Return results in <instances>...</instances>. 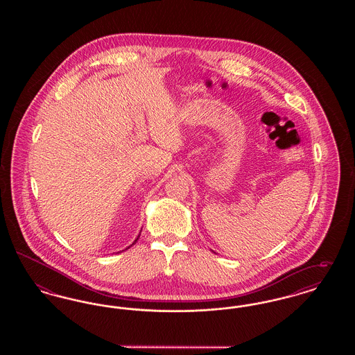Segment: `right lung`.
<instances>
[{"label": "right lung", "mask_w": 355, "mask_h": 355, "mask_svg": "<svg viewBox=\"0 0 355 355\" xmlns=\"http://www.w3.org/2000/svg\"><path fill=\"white\" fill-rule=\"evenodd\" d=\"M137 239H138V238H137ZM137 239H135V242H137ZM135 243H133V245H135ZM129 248H130V246H129Z\"/></svg>", "instance_id": "1"}]
</instances>
